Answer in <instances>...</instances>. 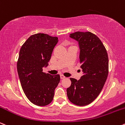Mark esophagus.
<instances>
[{"mask_svg":"<svg viewBox=\"0 0 125 125\" xmlns=\"http://www.w3.org/2000/svg\"><path fill=\"white\" fill-rule=\"evenodd\" d=\"M60 78H61V79H65V77L63 75H60Z\"/></svg>","mask_w":125,"mask_h":125,"instance_id":"esophagus-1","label":"esophagus"}]
</instances>
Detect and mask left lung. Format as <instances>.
I'll return each mask as SVG.
<instances>
[{"label": "left lung", "mask_w": 125, "mask_h": 125, "mask_svg": "<svg viewBox=\"0 0 125 125\" xmlns=\"http://www.w3.org/2000/svg\"><path fill=\"white\" fill-rule=\"evenodd\" d=\"M70 37L78 42L80 60L83 75L79 80L70 78L71 85L67 94L72 103L85 106L99 95L108 77L109 60L101 40L91 32L77 31Z\"/></svg>", "instance_id": "obj_1"}]
</instances>
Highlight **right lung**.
I'll return each instance as SVG.
<instances>
[{
    "label": "right lung",
    "instance_id": "add662e5",
    "mask_svg": "<svg viewBox=\"0 0 125 125\" xmlns=\"http://www.w3.org/2000/svg\"><path fill=\"white\" fill-rule=\"evenodd\" d=\"M58 42L57 37L36 34L26 41L19 52L17 69L22 89L29 100L37 106L52 102L54 90L60 83V75L42 72V68L48 65Z\"/></svg>",
    "mask_w": 125,
    "mask_h": 125
}]
</instances>
